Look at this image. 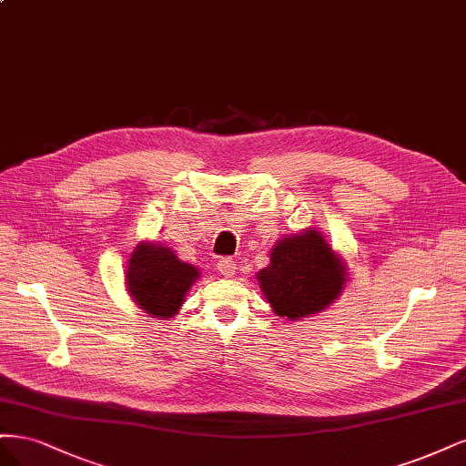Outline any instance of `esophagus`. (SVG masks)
Returning <instances> with one entry per match:
<instances>
[{"label": "esophagus", "mask_w": 466, "mask_h": 466, "mask_svg": "<svg viewBox=\"0 0 466 466\" xmlns=\"http://www.w3.org/2000/svg\"><path fill=\"white\" fill-rule=\"evenodd\" d=\"M236 261H232L230 258H224V259H220L218 263H217V271L222 275V277H227V279H230V277H234L236 275Z\"/></svg>", "instance_id": "esophagus-1"}]
</instances>
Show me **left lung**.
I'll list each match as a JSON object with an SVG mask.
<instances>
[{"label": "left lung", "instance_id": "obj_1", "mask_svg": "<svg viewBox=\"0 0 466 466\" xmlns=\"http://www.w3.org/2000/svg\"><path fill=\"white\" fill-rule=\"evenodd\" d=\"M271 263L258 273L259 289L273 311L289 321L321 313L347 287V263L315 228L280 238Z\"/></svg>", "mask_w": 466, "mask_h": 466}]
</instances>
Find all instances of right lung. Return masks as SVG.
<instances>
[{"mask_svg":"<svg viewBox=\"0 0 466 466\" xmlns=\"http://www.w3.org/2000/svg\"><path fill=\"white\" fill-rule=\"evenodd\" d=\"M198 279V267L177 259L170 248L148 239L135 246L126 267L129 298L155 319H172Z\"/></svg>","mask_w":466,"mask_h":466,"instance_id":"right-lung-1","label":"right lung"}]
</instances>
